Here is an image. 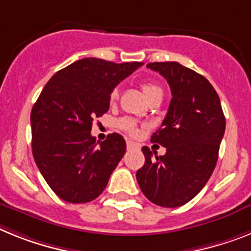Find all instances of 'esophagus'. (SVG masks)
<instances>
[{
  "label": "esophagus",
  "mask_w": 251,
  "mask_h": 251,
  "mask_svg": "<svg viewBox=\"0 0 251 251\" xmlns=\"http://www.w3.org/2000/svg\"><path fill=\"white\" fill-rule=\"evenodd\" d=\"M126 145H127V149H132V148H136V147H138L135 143L130 142V140H127V142H126Z\"/></svg>",
  "instance_id": "obj_1"
}]
</instances>
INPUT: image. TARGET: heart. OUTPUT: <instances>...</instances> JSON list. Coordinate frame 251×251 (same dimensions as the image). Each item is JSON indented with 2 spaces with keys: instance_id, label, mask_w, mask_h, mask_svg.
Returning <instances> with one entry per match:
<instances>
[{
  "instance_id": "b5f03b06",
  "label": "heart",
  "mask_w": 251,
  "mask_h": 251,
  "mask_svg": "<svg viewBox=\"0 0 251 251\" xmlns=\"http://www.w3.org/2000/svg\"><path fill=\"white\" fill-rule=\"evenodd\" d=\"M142 90L144 96L147 97V100H149L151 97L155 96V94H162V88L158 84L151 83V81H143L142 83ZM119 97V90L113 89L111 92L109 100H115ZM119 126L124 131L129 132V134H135L136 132V124L132 121L131 119H121L119 121Z\"/></svg>"
}]
</instances>
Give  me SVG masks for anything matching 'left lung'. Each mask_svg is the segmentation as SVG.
I'll use <instances>...</instances> for the list:
<instances>
[{
	"mask_svg": "<svg viewBox=\"0 0 251 251\" xmlns=\"http://www.w3.org/2000/svg\"><path fill=\"white\" fill-rule=\"evenodd\" d=\"M147 67L167 80L172 100L151 139L165 147L166 154L153 159L151 149L143 147L145 163L136 180L151 203L181 207L198 195L213 174L226 120L220 97L203 75L178 62H151Z\"/></svg>",
	"mask_w": 251,
	"mask_h": 251,
	"instance_id": "left-lung-1",
	"label": "left lung"
}]
</instances>
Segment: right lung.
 Returning a JSON list of instances; mask_svg holds the SVG:
<instances>
[{
    "instance_id": "add662e5",
    "label": "right lung",
    "mask_w": 251,
    "mask_h": 251,
    "mask_svg": "<svg viewBox=\"0 0 251 251\" xmlns=\"http://www.w3.org/2000/svg\"><path fill=\"white\" fill-rule=\"evenodd\" d=\"M143 62L115 64L88 57L57 71L31 108V149L44 180L67 203H88L106 189L126 151L125 139L92 136V124L108 111L115 86Z\"/></svg>"
}]
</instances>
